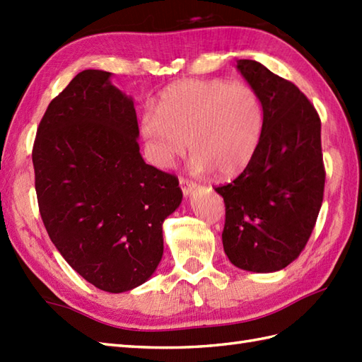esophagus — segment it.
I'll use <instances>...</instances> for the list:
<instances>
[{"instance_id": "obj_1", "label": "esophagus", "mask_w": 362, "mask_h": 362, "mask_svg": "<svg viewBox=\"0 0 362 362\" xmlns=\"http://www.w3.org/2000/svg\"><path fill=\"white\" fill-rule=\"evenodd\" d=\"M179 185H180V189H182V193H183V196H189L191 194V191L194 189V183L191 182V180H188V179H183V177H180V180H179Z\"/></svg>"}]
</instances>
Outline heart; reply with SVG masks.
<instances>
[{
  "mask_svg": "<svg viewBox=\"0 0 362 362\" xmlns=\"http://www.w3.org/2000/svg\"><path fill=\"white\" fill-rule=\"evenodd\" d=\"M263 130V107L244 83L183 81L169 87L158 110L143 115L141 132L151 158L171 168L189 149L194 173L233 175L247 166Z\"/></svg>",
  "mask_w": 362,
  "mask_h": 362,
  "instance_id": "obj_1",
  "label": "heart"
}]
</instances>
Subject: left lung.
I'll return each instance as SVG.
<instances>
[{
    "mask_svg": "<svg viewBox=\"0 0 362 362\" xmlns=\"http://www.w3.org/2000/svg\"><path fill=\"white\" fill-rule=\"evenodd\" d=\"M263 107L253 157L224 197L222 244L230 263L249 272H276L305 249L324 199L320 118L294 83L255 60H238Z\"/></svg>",
    "mask_w": 362,
    "mask_h": 362,
    "instance_id": "1",
    "label": "left lung"
}]
</instances>
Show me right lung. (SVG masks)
<instances>
[{
	"label": "right lung",
	"instance_id": "obj_1",
	"mask_svg": "<svg viewBox=\"0 0 362 362\" xmlns=\"http://www.w3.org/2000/svg\"><path fill=\"white\" fill-rule=\"evenodd\" d=\"M112 73L86 70L49 103L33 149L38 209L60 255L107 292L148 281L163 221L182 202L175 175L146 165L134 99Z\"/></svg>",
	"mask_w": 362,
	"mask_h": 362
}]
</instances>
